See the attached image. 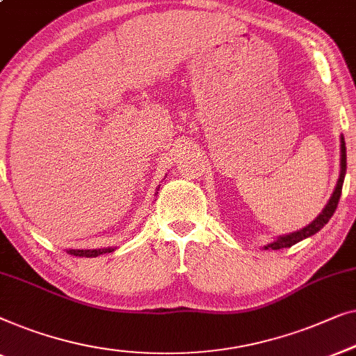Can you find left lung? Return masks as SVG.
Listing matches in <instances>:
<instances>
[{"label": "left lung", "mask_w": 356, "mask_h": 356, "mask_svg": "<svg viewBox=\"0 0 356 356\" xmlns=\"http://www.w3.org/2000/svg\"><path fill=\"white\" fill-rule=\"evenodd\" d=\"M340 177L337 180V185H335V190L332 193V197H330L329 203L326 204V208L323 209V213L319 214V216L314 219L312 224H308L307 227L300 229L298 232H293V234H289V235H282V237H279L277 240H274L273 243H269L268 247L264 248H273V250H279V248H287V247H292V245L298 243L300 240L307 238V237H312L313 234H316L318 230H321L324 227V224L329 222L330 216H332L335 209H337V204H339V200H340V195H342V185H343V177H345V171H347V148H345V140L343 137L340 138Z\"/></svg>", "instance_id": "left-lung-1"}]
</instances>
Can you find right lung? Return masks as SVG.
<instances>
[{
    "instance_id": "add662e5",
    "label": "right lung",
    "mask_w": 356,
    "mask_h": 356,
    "mask_svg": "<svg viewBox=\"0 0 356 356\" xmlns=\"http://www.w3.org/2000/svg\"><path fill=\"white\" fill-rule=\"evenodd\" d=\"M114 248H98V250H69L67 253L74 254V257H85V258H95L103 253H111Z\"/></svg>"
}]
</instances>
